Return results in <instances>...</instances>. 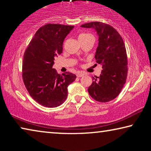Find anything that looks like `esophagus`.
I'll return each instance as SVG.
<instances>
[{
  "label": "esophagus",
  "mask_w": 151,
  "mask_h": 151,
  "mask_svg": "<svg viewBox=\"0 0 151 151\" xmlns=\"http://www.w3.org/2000/svg\"><path fill=\"white\" fill-rule=\"evenodd\" d=\"M84 75H85V73L83 72H78L77 74H76L77 77H82V76H83Z\"/></svg>",
  "instance_id": "esophagus-1"
}]
</instances>
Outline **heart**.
<instances>
[{
	"instance_id": "b5f03b06",
	"label": "heart",
	"mask_w": 151,
	"mask_h": 151,
	"mask_svg": "<svg viewBox=\"0 0 151 151\" xmlns=\"http://www.w3.org/2000/svg\"><path fill=\"white\" fill-rule=\"evenodd\" d=\"M86 35H86V34H81V35H80V36H79V37H85V36H86Z\"/></svg>"
}]
</instances>
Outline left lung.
<instances>
[{
	"label": "left lung",
	"instance_id": "obj_1",
	"mask_svg": "<svg viewBox=\"0 0 151 151\" xmlns=\"http://www.w3.org/2000/svg\"><path fill=\"white\" fill-rule=\"evenodd\" d=\"M81 27L93 28L96 31L99 45L94 58L103 68L100 76L93 77L88 93L96 101H111L121 93L127 77L128 61L123 40L115 29L103 22H91Z\"/></svg>",
	"mask_w": 151,
	"mask_h": 151
}]
</instances>
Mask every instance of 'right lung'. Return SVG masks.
I'll use <instances>...</instances> for the list:
<instances>
[{"instance_id":"1","label":"right lung","mask_w":151,"mask_h":151,"mask_svg":"<svg viewBox=\"0 0 151 151\" xmlns=\"http://www.w3.org/2000/svg\"><path fill=\"white\" fill-rule=\"evenodd\" d=\"M74 26L47 24L36 32L25 50L22 79L30 96L41 105L54 108L62 104L68 95V86L76 75L58 74L55 57L63 52L64 40Z\"/></svg>"}]
</instances>
